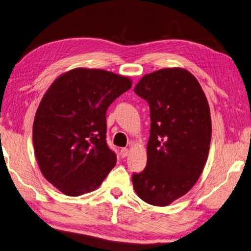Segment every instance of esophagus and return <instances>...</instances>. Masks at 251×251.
I'll use <instances>...</instances> for the list:
<instances>
[{"instance_id":"1","label":"esophagus","mask_w":251,"mask_h":251,"mask_svg":"<svg viewBox=\"0 0 251 251\" xmlns=\"http://www.w3.org/2000/svg\"><path fill=\"white\" fill-rule=\"evenodd\" d=\"M128 153H129V149H128V148H122V149L120 150V156H121V158L126 157V156H128Z\"/></svg>"}]
</instances>
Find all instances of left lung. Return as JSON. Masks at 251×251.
Instances as JSON below:
<instances>
[{
	"instance_id": "obj_1",
	"label": "left lung",
	"mask_w": 251,
	"mask_h": 251,
	"mask_svg": "<svg viewBox=\"0 0 251 251\" xmlns=\"http://www.w3.org/2000/svg\"><path fill=\"white\" fill-rule=\"evenodd\" d=\"M149 104L147 165L132 175L142 201L169 205L198 182L209 155L210 107L198 79L183 68H163L145 75L134 87Z\"/></svg>"
}]
</instances>
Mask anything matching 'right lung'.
Masks as SVG:
<instances>
[{
    "label": "right lung",
    "instance_id": "add662e5",
    "mask_svg": "<svg viewBox=\"0 0 251 251\" xmlns=\"http://www.w3.org/2000/svg\"><path fill=\"white\" fill-rule=\"evenodd\" d=\"M128 77L75 68L48 88L33 121L34 153L45 178L68 196L98 188L117 156L106 145V111L130 90Z\"/></svg>",
    "mask_w": 251,
    "mask_h": 251
}]
</instances>
